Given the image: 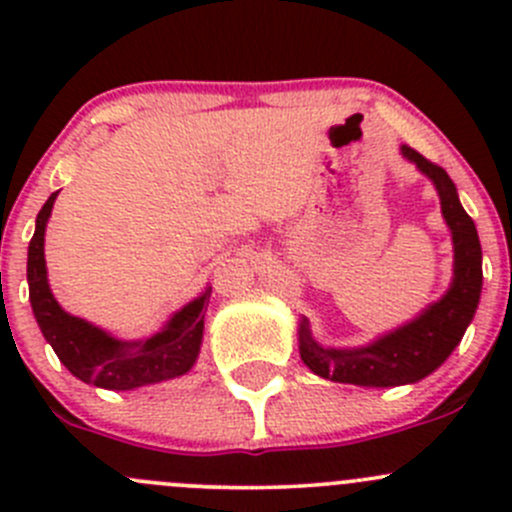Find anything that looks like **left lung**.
<instances>
[{"mask_svg": "<svg viewBox=\"0 0 512 512\" xmlns=\"http://www.w3.org/2000/svg\"><path fill=\"white\" fill-rule=\"evenodd\" d=\"M401 156L416 165L433 183L441 198V213L453 240V280L438 302L428 304L416 319L389 334H381L366 347H322L312 337L307 319H299V356L317 376L339 384L389 386L416 384L433 374L461 344L483 289V252L476 223L463 210L458 190L441 165L431 163L414 148L401 146Z\"/></svg>", "mask_w": 512, "mask_h": 512, "instance_id": "8db88e82", "label": "left lung"}]
</instances>
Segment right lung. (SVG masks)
<instances>
[{
  "label": "right lung",
  "mask_w": 512,
  "mask_h": 512,
  "mask_svg": "<svg viewBox=\"0 0 512 512\" xmlns=\"http://www.w3.org/2000/svg\"><path fill=\"white\" fill-rule=\"evenodd\" d=\"M56 195L59 193H51L36 215V230L29 242L27 282L36 324L61 364L76 379L108 391H131L188 374L203 344L205 309L213 287H205L200 297L180 307L160 332L136 342H123L106 329L74 317L56 302L46 277L44 232Z\"/></svg>",
  "instance_id": "obj_1"
}]
</instances>
